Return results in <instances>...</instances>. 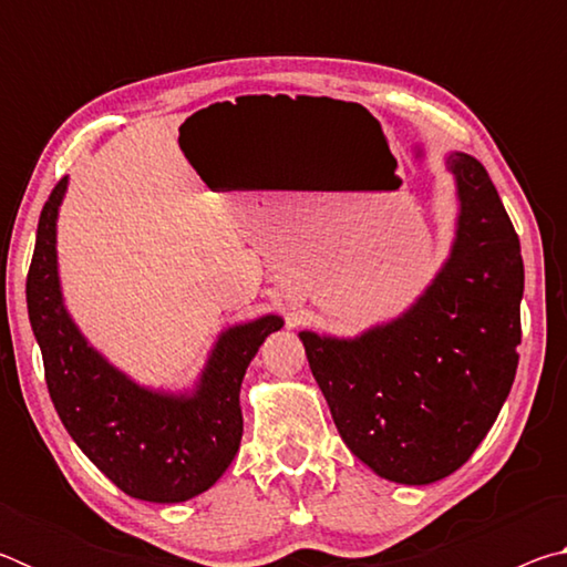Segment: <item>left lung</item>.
<instances>
[{
    "label": "left lung",
    "instance_id": "8db88e82",
    "mask_svg": "<svg viewBox=\"0 0 567 567\" xmlns=\"http://www.w3.org/2000/svg\"><path fill=\"white\" fill-rule=\"evenodd\" d=\"M445 165L457 192L455 239L425 292L354 338L300 332L344 445L400 485L463 467L517 370L520 239L475 157L450 152Z\"/></svg>",
    "mask_w": 567,
    "mask_h": 567
}]
</instances>
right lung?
<instances>
[{
  "mask_svg": "<svg viewBox=\"0 0 567 567\" xmlns=\"http://www.w3.org/2000/svg\"><path fill=\"white\" fill-rule=\"evenodd\" d=\"M66 182L42 209L27 275V310L50 398L66 433L122 493L147 503H185L209 491L235 460L243 440L239 388L267 334L285 320L262 315L219 332L189 390L134 382L92 348L64 305L56 217Z\"/></svg>",
  "mask_w": 567,
  "mask_h": 567,
  "instance_id": "add662e5",
  "label": "right lung"
}]
</instances>
